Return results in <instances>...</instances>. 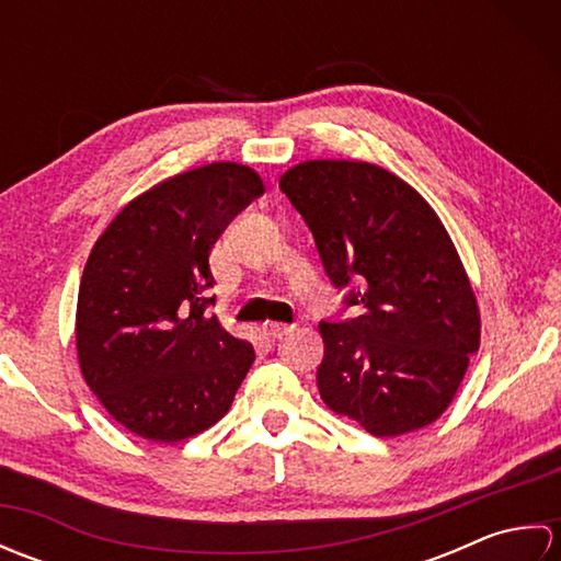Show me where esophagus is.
Instances as JSON below:
<instances>
[{"label": "esophagus", "instance_id": "1", "mask_svg": "<svg viewBox=\"0 0 561 561\" xmlns=\"http://www.w3.org/2000/svg\"><path fill=\"white\" fill-rule=\"evenodd\" d=\"M294 328L291 325H284V323H265L262 325V332H265V337L267 340H282L284 335H289Z\"/></svg>", "mask_w": 561, "mask_h": 561}]
</instances>
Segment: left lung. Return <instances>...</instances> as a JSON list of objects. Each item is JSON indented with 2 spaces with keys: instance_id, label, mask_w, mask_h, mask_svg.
Instances as JSON below:
<instances>
[{
  "instance_id": "1",
  "label": "left lung",
  "mask_w": 561,
  "mask_h": 561,
  "mask_svg": "<svg viewBox=\"0 0 561 561\" xmlns=\"http://www.w3.org/2000/svg\"><path fill=\"white\" fill-rule=\"evenodd\" d=\"M311 229L344 304L362 313L320 323L318 390L328 408L374 436L436 422L480 350V308L456 245L432 205L386 169L316 159L279 178Z\"/></svg>"
}]
</instances>
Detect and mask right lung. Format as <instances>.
<instances>
[{
  "label": "right lung",
  "mask_w": 561,
  "mask_h": 561,
  "mask_svg": "<svg viewBox=\"0 0 561 561\" xmlns=\"http://www.w3.org/2000/svg\"><path fill=\"white\" fill-rule=\"evenodd\" d=\"M262 193L250 165H199L127 202L91 248L77 301L79 368L127 432L178 444L229 412L255 352L207 313L209 253Z\"/></svg>",
  "instance_id": "obj_1"
}]
</instances>
